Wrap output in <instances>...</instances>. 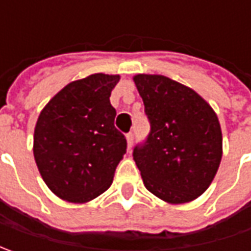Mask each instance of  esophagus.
Returning <instances> with one entry per match:
<instances>
[{
    "label": "esophagus",
    "mask_w": 251,
    "mask_h": 251,
    "mask_svg": "<svg viewBox=\"0 0 251 251\" xmlns=\"http://www.w3.org/2000/svg\"><path fill=\"white\" fill-rule=\"evenodd\" d=\"M132 144H134V134H132V132H128V134H127V147H128V151L131 150Z\"/></svg>",
    "instance_id": "esophagus-1"
}]
</instances>
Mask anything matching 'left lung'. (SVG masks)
Returning a JSON list of instances; mask_svg holds the SVG:
<instances>
[{"instance_id":"left-lung-1","label":"left lung","mask_w":251,"mask_h":251,"mask_svg":"<svg viewBox=\"0 0 251 251\" xmlns=\"http://www.w3.org/2000/svg\"><path fill=\"white\" fill-rule=\"evenodd\" d=\"M134 82L151 124L132 152L144 184L166 202H190L209 187L222 159L217 114L197 92L168 76L140 74Z\"/></svg>"}]
</instances>
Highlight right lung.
Listing matches in <instances>:
<instances>
[{
    "mask_svg": "<svg viewBox=\"0 0 251 251\" xmlns=\"http://www.w3.org/2000/svg\"><path fill=\"white\" fill-rule=\"evenodd\" d=\"M120 75L93 74L68 83L46 104L34 127L33 155L47 187L70 202L110 187L127 140L110 104Z\"/></svg>",
    "mask_w": 251,
    "mask_h": 251,
    "instance_id": "obj_1",
    "label": "right lung"
}]
</instances>
